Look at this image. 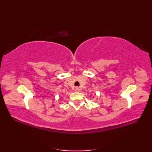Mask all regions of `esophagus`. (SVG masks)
Here are the masks:
<instances>
[{
    "mask_svg": "<svg viewBox=\"0 0 152 152\" xmlns=\"http://www.w3.org/2000/svg\"><path fill=\"white\" fill-rule=\"evenodd\" d=\"M75 91H76V92H80V89L79 88V87H76L75 88Z\"/></svg>",
    "mask_w": 152,
    "mask_h": 152,
    "instance_id": "1",
    "label": "esophagus"
}]
</instances>
